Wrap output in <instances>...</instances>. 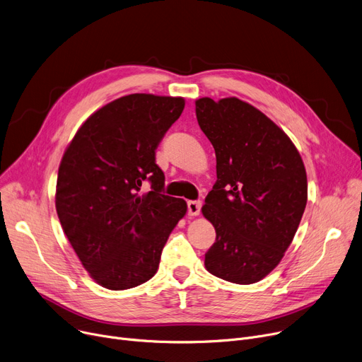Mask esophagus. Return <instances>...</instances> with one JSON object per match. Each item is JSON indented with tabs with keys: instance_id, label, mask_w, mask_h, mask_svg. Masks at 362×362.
Here are the masks:
<instances>
[{
	"instance_id": "obj_1",
	"label": "esophagus",
	"mask_w": 362,
	"mask_h": 362,
	"mask_svg": "<svg viewBox=\"0 0 362 362\" xmlns=\"http://www.w3.org/2000/svg\"><path fill=\"white\" fill-rule=\"evenodd\" d=\"M201 206H202V202L201 201H189L187 202V213L189 216H198L201 213Z\"/></svg>"
}]
</instances>
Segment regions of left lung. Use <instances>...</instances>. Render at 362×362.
I'll return each mask as SVG.
<instances>
[{
    "mask_svg": "<svg viewBox=\"0 0 362 362\" xmlns=\"http://www.w3.org/2000/svg\"><path fill=\"white\" fill-rule=\"evenodd\" d=\"M195 112L217 160V182L201 210L216 229L205 269L257 283L277 267L298 230L308 199L305 165L286 133L248 103L204 97Z\"/></svg>",
    "mask_w": 362,
    "mask_h": 362,
    "instance_id": "1",
    "label": "left lung"
}]
</instances>
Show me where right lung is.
I'll list each match as a JSON object with an SVG mask.
<instances>
[{
    "instance_id": "right-lung-1",
    "label": "right lung",
    "mask_w": 362,
    "mask_h": 362,
    "mask_svg": "<svg viewBox=\"0 0 362 362\" xmlns=\"http://www.w3.org/2000/svg\"><path fill=\"white\" fill-rule=\"evenodd\" d=\"M185 108L182 97L130 93L82 123L67 145L55 187L63 232L89 276L110 291L148 281L185 217V199L163 195L156 149ZM148 180L151 191L140 194Z\"/></svg>"
}]
</instances>
